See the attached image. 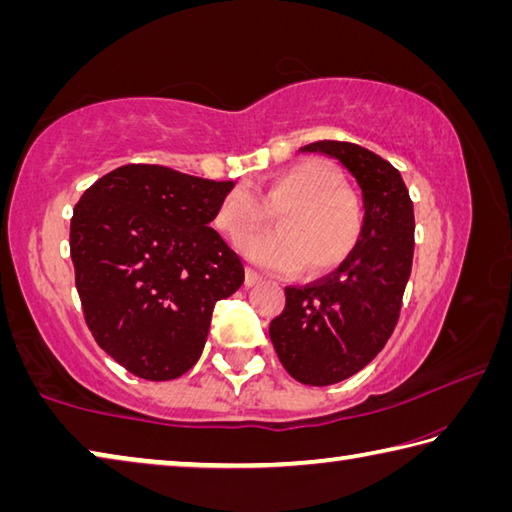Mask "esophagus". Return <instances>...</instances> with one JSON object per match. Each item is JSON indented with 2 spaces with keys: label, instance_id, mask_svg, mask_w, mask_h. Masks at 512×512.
<instances>
[{
  "label": "esophagus",
  "instance_id": "1",
  "mask_svg": "<svg viewBox=\"0 0 512 512\" xmlns=\"http://www.w3.org/2000/svg\"><path fill=\"white\" fill-rule=\"evenodd\" d=\"M257 282H259L257 271H253V268H246V287H255Z\"/></svg>",
  "mask_w": 512,
  "mask_h": 512
}]
</instances>
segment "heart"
<instances>
[{"label":"heart","mask_w":512,"mask_h":512,"mask_svg":"<svg viewBox=\"0 0 512 512\" xmlns=\"http://www.w3.org/2000/svg\"><path fill=\"white\" fill-rule=\"evenodd\" d=\"M277 213V230L244 241V255L262 271L311 275L339 268L357 248L363 207L323 160H302L273 173L266 183L235 187L216 207L214 223L225 237L241 241Z\"/></svg>","instance_id":"obj_1"}]
</instances>
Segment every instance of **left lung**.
Segmentation results:
<instances>
[{
  "label": "left lung",
  "instance_id": "obj_1",
  "mask_svg": "<svg viewBox=\"0 0 512 512\" xmlns=\"http://www.w3.org/2000/svg\"><path fill=\"white\" fill-rule=\"evenodd\" d=\"M339 160L361 187L363 232L345 262L305 287H287L271 320L273 348L293 379L329 386L357 375L391 339L413 264V203L391 162L352 142L302 146Z\"/></svg>",
  "mask_w": 512,
  "mask_h": 512
}]
</instances>
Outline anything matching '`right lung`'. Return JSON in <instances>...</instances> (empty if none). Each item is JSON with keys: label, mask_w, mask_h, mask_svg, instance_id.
Returning a JSON list of instances; mask_svg holds the SVG:
<instances>
[{"label": "right lung", "mask_w": 512, "mask_h": 512, "mask_svg": "<svg viewBox=\"0 0 512 512\" xmlns=\"http://www.w3.org/2000/svg\"><path fill=\"white\" fill-rule=\"evenodd\" d=\"M232 187L124 164L76 203L69 253L85 323L133 375H185L205 348L214 305L244 284L239 255L210 228Z\"/></svg>", "instance_id": "obj_1"}]
</instances>
